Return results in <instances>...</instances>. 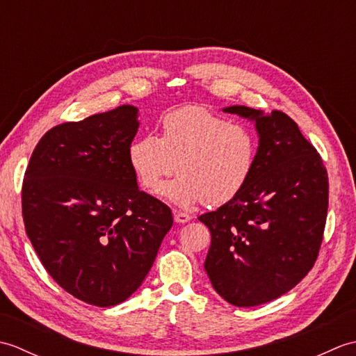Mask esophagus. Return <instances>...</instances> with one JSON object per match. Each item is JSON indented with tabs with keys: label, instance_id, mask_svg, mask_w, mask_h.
I'll use <instances>...</instances> for the list:
<instances>
[{
	"label": "esophagus",
	"instance_id": "obj_1",
	"mask_svg": "<svg viewBox=\"0 0 356 356\" xmlns=\"http://www.w3.org/2000/svg\"><path fill=\"white\" fill-rule=\"evenodd\" d=\"M191 216L188 213H184V211H174V222L176 223H186L191 220Z\"/></svg>",
	"mask_w": 356,
	"mask_h": 356
}]
</instances>
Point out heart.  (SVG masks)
Returning a JSON list of instances; mask_svg holds the SVG:
<instances>
[{
  "label": "heart",
  "mask_w": 356,
  "mask_h": 356,
  "mask_svg": "<svg viewBox=\"0 0 356 356\" xmlns=\"http://www.w3.org/2000/svg\"><path fill=\"white\" fill-rule=\"evenodd\" d=\"M131 170L140 186L154 191L174 171L176 179L159 194L174 205H222L243 190L257 161L251 128L231 124L209 110L186 105L162 120L161 138L148 134L131 143Z\"/></svg>",
  "instance_id": "1"
}]
</instances>
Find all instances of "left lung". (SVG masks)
<instances>
[{
	"label": "left lung",
	"instance_id": "left-lung-1",
	"mask_svg": "<svg viewBox=\"0 0 356 356\" xmlns=\"http://www.w3.org/2000/svg\"><path fill=\"white\" fill-rule=\"evenodd\" d=\"M223 111L252 120L259 148L243 190L199 217L211 232L205 270L222 298L251 307L282 297L312 269L326 225L327 171L284 113Z\"/></svg>",
	"mask_w": 356,
	"mask_h": 356
}]
</instances>
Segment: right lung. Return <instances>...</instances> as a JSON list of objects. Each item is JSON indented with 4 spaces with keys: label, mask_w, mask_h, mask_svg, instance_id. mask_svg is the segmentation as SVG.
I'll list each match as a JSON object with an SVG mask.
<instances>
[{
    "label": "right lung",
    "mask_w": 356,
    "mask_h": 356,
    "mask_svg": "<svg viewBox=\"0 0 356 356\" xmlns=\"http://www.w3.org/2000/svg\"><path fill=\"white\" fill-rule=\"evenodd\" d=\"M134 105L53 127L22 182L27 237L50 277L78 300L108 307L145 280L172 226L171 209L143 193L128 151Z\"/></svg>",
    "instance_id": "add662e5"
}]
</instances>
